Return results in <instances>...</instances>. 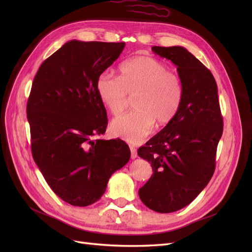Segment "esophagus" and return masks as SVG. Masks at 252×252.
<instances>
[{
  "label": "esophagus",
  "mask_w": 252,
  "mask_h": 252,
  "mask_svg": "<svg viewBox=\"0 0 252 252\" xmlns=\"http://www.w3.org/2000/svg\"><path fill=\"white\" fill-rule=\"evenodd\" d=\"M130 151H131V158H135L138 157V154H136V149L133 146H130Z\"/></svg>",
  "instance_id": "1"
}]
</instances>
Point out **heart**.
Returning <instances> with one entry per match:
<instances>
[{"label": "heart", "instance_id": "b5f03b06", "mask_svg": "<svg viewBox=\"0 0 252 252\" xmlns=\"http://www.w3.org/2000/svg\"><path fill=\"white\" fill-rule=\"evenodd\" d=\"M98 100L112 116H119L133 98L134 111L111 122V132L124 141L136 144L149 135L158 125L175 118L184 100V86L177 73L162 61L151 57H135L120 66V77L107 71L95 82Z\"/></svg>", "mask_w": 252, "mask_h": 252}]
</instances>
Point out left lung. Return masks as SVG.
Returning <instances> with one entry per match:
<instances>
[{
	"label": "left lung",
	"mask_w": 252,
	"mask_h": 252,
	"mask_svg": "<svg viewBox=\"0 0 252 252\" xmlns=\"http://www.w3.org/2000/svg\"><path fill=\"white\" fill-rule=\"evenodd\" d=\"M151 49L177 66L184 86L177 116L138 150L154 171L139 189L140 199L151 210L168 213L191 203L212 178L223 118L217 82L207 67L184 47Z\"/></svg>",
	"instance_id": "8db88e82"
}]
</instances>
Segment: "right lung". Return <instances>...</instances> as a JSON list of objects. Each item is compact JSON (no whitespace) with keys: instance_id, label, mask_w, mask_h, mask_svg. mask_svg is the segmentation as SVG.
<instances>
[{"instance_id":"obj_1","label":"right lung","mask_w":252,"mask_h":252,"mask_svg":"<svg viewBox=\"0 0 252 252\" xmlns=\"http://www.w3.org/2000/svg\"><path fill=\"white\" fill-rule=\"evenodd\" d=\"M124 47L69 41L44 61L32 82L26 109L32 158L53 192L73 206L100 200L111 174L130 158L124 141L97 139L108 119L95 82Z\"/></svg>"}]
</instances>
